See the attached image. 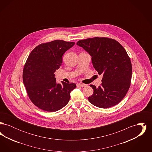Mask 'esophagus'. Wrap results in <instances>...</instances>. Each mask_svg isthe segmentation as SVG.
Masks as SVG:
<instances>
[{
    "label": "esophagus",
    "mask_w": 152,
    "mask_h": 152,
    "mask_svg": "<svg viewBox=\"0 0 152 152\" xmlns=\"http://www.w3.org/2000/svg\"><path fill=\"white\" fill-rule=\"evenodd\" d=\"M86 86V84H78L77 85V87H84Z\"/></svg>",
    "instance_id": "obj_1"
}]
</instances>
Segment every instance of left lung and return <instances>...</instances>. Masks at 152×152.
Instances as JSON below:
<instances>
[{
    "label": "left lung",
    "mask_w": 152,
    "mask_h": 152,
    "mask_svg": "<svg viewBox=\"0 0 152 152\" xmlns=\"http://www.w3.org/2000/svg\"><path fill=\"white\" fill-rule=\"evenodd\" d=\"M77 45L92 56L95 69L102 75L101 85H94V94L88 97L94 106L109 108L118 104L126 96L130 86L132 66L130 58L116 40L94 37L81 40Z\"/></svg>",
    "instance_id": "8db88e82"
}]
</instances>
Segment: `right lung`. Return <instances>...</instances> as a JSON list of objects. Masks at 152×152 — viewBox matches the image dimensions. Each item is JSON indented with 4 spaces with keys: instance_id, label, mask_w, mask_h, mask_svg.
Listing matches in <instances>:
<instances>
[{
    "instance_id": "1",
    "label": "right lung",
    "mask_w": 152,
    "mask_h": 152,
    "mask_svg": "<svg viewBox=\"0 0 152 152\" xmlns=\"http://www.w3.org/2000/svg\"><path fill=\"white\" fill-rule=\"evenodd\" d=\"M74 44L55 40L38 45L30 53L24 66L23 81L30 100L39 108L53 112L69 101L76 85L63 81L56 84L54 72L62 64L63 54Z\"/></svg>"
}]
</instances>
